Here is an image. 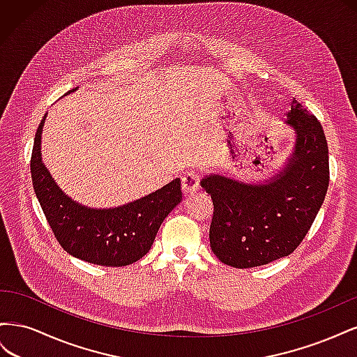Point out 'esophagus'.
Segmentation results:
<instances>
[{
	"label": "esophagus",
	"instance_id": "34e87169",
	"mask_svg": "<svg viewBox=\"0 0 357 357\" xmlns=\"http://www.w3.org/2000/svg\"><path fill=\"white\" fill-rule=\"evenodd\" d=\"M199 188V176L197 172H186V174H183L181 177V190L185 195H192V193H195Z\"/></svg>",
	"mask_w": 357,
	"mask_h": 357
}]
</instances>
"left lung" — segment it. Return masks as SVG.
<instances>
[{
  "instance_id": "obj_1",
  "label": "left lung",
  "mask_w": 357,
  "mask_h": 357,
  "mask_svg": "<svg viewBox=\"0 0 357 357\" xmlns=\"http://www.w3.org/2000/svg\"><path fill=\"white\" fill-rule=\"evenodd\" d=\"M286 123L295 129L296 143L278 174L262 185L220 174L201 181L214 205L210 247L226 265L253 268L289 256L325 201L329 152L320 122L294 98Z\"/></svg>"
}]
</instances>
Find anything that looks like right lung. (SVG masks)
Returning a JSON list of instances; mask_svg holds the SVG:
<instances>
[{
	"label": "right lung",
	"mask_w": 357,
	"mask_h": 357,
	"mask_svg": "<svg viewBox=\"0 0 357 357\" xmlns=\"http://www.w3.org/2000/svg\"><path fill=\"white\" fill-rule=\"evenodd\" d=\"M45 121L46 116L36 132L31 177L55 238L67 253L93 265L125 266L137 262L150 250L162 222L180 204V178L122 207H84L59 189L43 164L41 129Z\"/></svg>",
	"instance_id": "right-lung-1"
}]
</instances>
